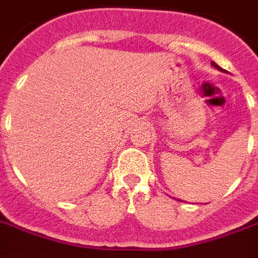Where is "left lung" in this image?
Instances as JSON below:
<instances>
[{
	"instance_id": "1",
	"label": "left lung",
	"mask_w": 258,
	"mask_h": 258,
	"mask_svg": "<svg viewBox=\"0 0 258 258\" xmlns=\"http://www.w3.org/2000/svg\"><path fill=\"white\" fill-rule=\"evenodd\" d=\"M211 64H213V66H214V68H216L217 70H220V72H224V73H225V70H224V69H222V68H220V66H218V64H217V63H214V62H211Z\"/></svg>"
}]
</instances>
